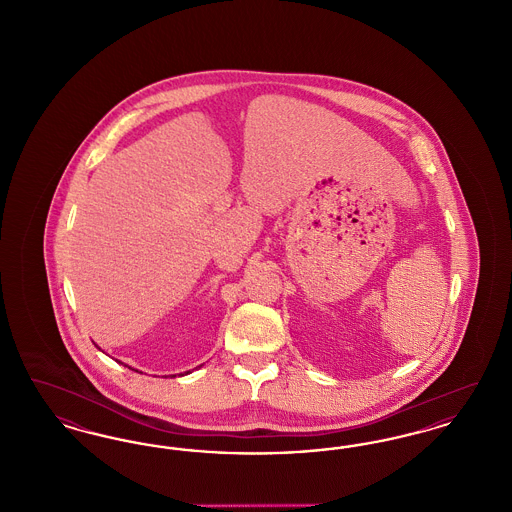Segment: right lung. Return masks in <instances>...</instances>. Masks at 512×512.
Returning <instances> with one entry per match:
<instances>
[{
  "label": "right lung",
  "mask_w": 512,
  "mask_h": 512,
  "mask_svg": "<svg viewBox=\"0 0 512 512\" xmlns=\"http://www.w3.org/2000/svg\"><path fill=\"white\" fill-rule=\"evenodd\" d=\"M128 368H130V366H128ZM132 370H134V368H132ZM136 372H138V370H136Z\"/></svg>",
  "instance_id": "1"
}]
</instances>
